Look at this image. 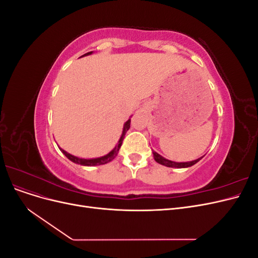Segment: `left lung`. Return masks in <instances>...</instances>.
I'll list each match as a JSON object with an SVG mask.
<instances>
[{
  "instance_id": "8db88e82",
  "label": "left lung",
  "mask_w": 258,
  "mask_h": 258,
  "mask_svg": "<svg viewBox=\"0 0 258 258\" xmlns=\"http://www.w3.org/2000/svg\"><path fill=\"white\" fill-rule=\"evenodd\" d=\"M153 155H154V159L157 161L158 163L162 166H166V167H170V168H188L194 166L195 163H197L201 158H198L196 160H192V161H187V162H175V161H171L168 160L166 158H163L162 156H160L158 153H156L153 151Z\"/></svg>"
}]
</instances>
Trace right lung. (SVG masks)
<instances>
[{
  "label": "right lung",
  "mask_w": 258,
  "mask_h": 258,
  "mask_svg": "<svg viewBox=\"0 0 258 258\" xmlns=\"http://www.w3.org/2000/svg\"><path fill=\"white\" fill-rule=\"evenodd\" d=\"M91 53H92V51H89V52H87V53L83 54L82 57L88 56V54H91ZM130 121H131V119H128L126 122H124L123 129H122V134H121V137H120V139H119L118 143H117V145L113 148V150H112L110 153L106 154L105 156H102V157L92 158V159L80 158V157H76V156H73V155H71V154H69L68 152H66L64 150H62V148H60V147H59V148H60V151L66 155V157H68V159H70V160L75 162V163H79V165H82V166H100V165H105V163L112 161V160L116 157L117 154H118L119 148H120V146H121V144H122V140H123V138H124V135H126V132H127V131L129 130V128H130Z\"/></svg>",
  "instance_id": "obj_1"
}]
</instances>
